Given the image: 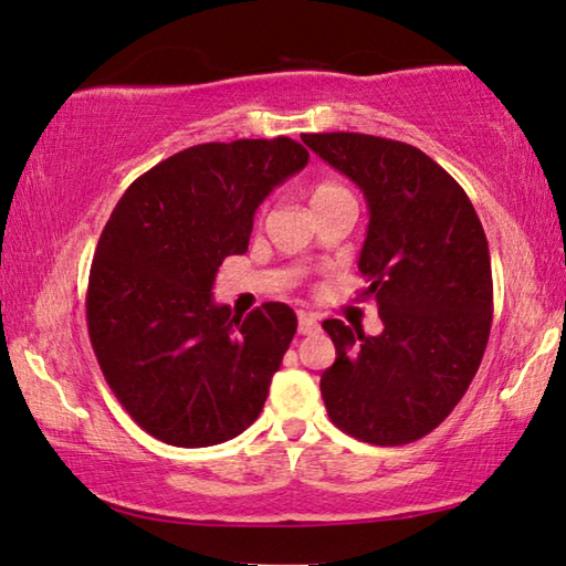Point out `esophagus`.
Wrapping results in <instances>:
<instances>
[{
  "instance_id": "esophagus-1",
  "label": "esophagus",
  "mask_w": 566,
  "mask_h": 566,
  "mask_svg": "<svg viewBox=\"0 0 566 566\" xmlns=\"http://www.w3.org/2000/svg\"><path fill=\"white\" fill-rule=\"evenodd\" d=\"M319 331V317L312 312H300V335H312Z\"/></svg>"
}]
</instances>
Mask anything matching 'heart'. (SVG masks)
<instances>
[{
    "label": "heart",
    "mask_w": 566,
    "mask_h": 566,
    "mask_svg": "<svg viewBox=\"0 0 566 566\" xmlns=\"http://www.w3.org/2000/svg\"><path fill=\"white\" fill-rule=\"evenodd\" d=\"M340 196H350V192L345 190L343 185H337V182H333V180L315 182V185H312V188H310V202H312V208L325 206V202H331V200L340 198Z\"/></svg>",
    "instance_id": "heart-1"
}]
</instances>
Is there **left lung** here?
<instances>
[{"instance_id": "8db88e82", "label": "left lung", "mask_w": 566, "mask_h": 566, "mask_svg": "<svg viewBox=\"0 0 566 566\" xmlns=\"http://www.w3.org/2000/svg\"><path fill=\"white\" fill-rule=\"evenodd\" d=\"M364 190L358 269L381 335L325 319L335 364L319 378L333 424L396 447L442 424L483 360L493 323L488 239L470 198L424 151L370 134H302Z\"/></svg>"}]
</instances>
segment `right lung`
Wrapping results in <instances>:
<instances>
[{
	"mask_svg": "<svg viewBox=\"0 0 566 566\" xmlns=\"http://www.w3.org/2000/svg\"><path fill=\"white\" fill-rule=\"evenodd\" d=\"M307 159L290 137L210 142L155 165L116 202L91 264L88 335L116 399L157 440H233L264 409L297 315L282 302L233 315L213 282L249 249L256 208Z\"/></svg>",
	"mask_w": 566,
	"mask_h": 566,
	"instance_id": "right-lung-1",
	"label": "right lung"
}]
</instances>
